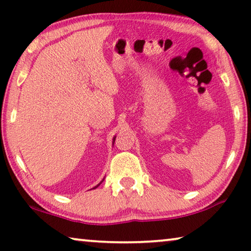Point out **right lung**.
I'll return each instance as SVG.
<instances>
[{
    "instance_id": "1",
    "label": "right lung",
    "mask_w": 251,
    "mask_h": 251,
    "mask_svg": "<svg viewBox=\"0 0 251 251\" xmlns=\"http://www.w3.org/2000/svg\"><path fill=\"white\" fill-rule=\"evenodd\" d=\"M114 141H115V137H114ZM99 186H100V184H99V185H97V186H95V187H94V188H97V187H99Z\"/></svg>"
}]
</instances>
